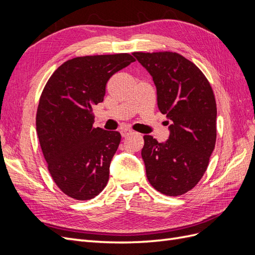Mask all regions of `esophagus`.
Returning a JSON list of instances; mask_svg holds the SVG:
<instances>
[{
  "mask_svg": "<svg viewBox=\"0 0 255 255\" xmlns=\"http://www.w3.org/2000/svg\"><path fill=\"white\" fill-rule=\"evenodd\" d=\"M120 133H121V136H122V137H127V136H128L129 134H132V130H130L129 128H122V129L120 130Z\"/></svg>",
  "mask_w": 255,
  "mask_h": 255,
  "instance_id": "obj_1",
  "label": "esophagus"
}]
</instances>
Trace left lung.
Masks as SVG:
<instances>
[{"label": "left lung", "mask_w": 255, "mask_h": 255, "mask_svg": "<svg viewBox=\"0 0 255 255\" xmlns=\"http://www.w3.org/2000/svg\"><path fill=\"white\" fill-rule=\"evenodd\" d=\"M152 76L157 106L167 116L169 138L144 135L141 156L148 181L167 196H180L201 180L216 143L217 107L200 69L177 53H133Z\"/></svg>", "instance_id": "obj_1"}]
</instances>
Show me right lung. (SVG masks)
<instances>
[{
  "instance_id": "add662e5",
  "label": "right lung",
  "mask_w": 255,
  "mask_h": 255,
  "mask_svg": "<svg viewBox=\"0 0 255 255\" xmlns=\"http://www.w3.org/2000/svg\"><path fill=\"white\" fill-rule=\"evenodd\" d=\"M133 61L127 53L75 57L45 85L37 110L38 139L54 182L69 197L90 200L106 186L121 135L92 127V107L103 102L111 76Z\"/></svg>"
}]
</instances>
